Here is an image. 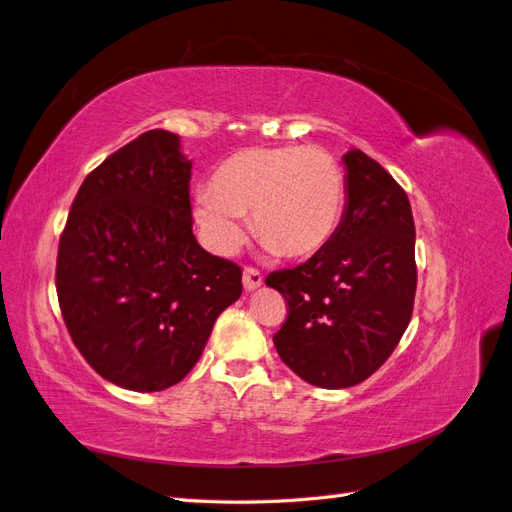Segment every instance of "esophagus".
I'll return each instance as SVG.
<instances>
[{
  "label": "esophagus",
  "instance_id": "esophagus-1",
  "mask_svg": "<svg viewBox=\"0 0 512 512\" xmlns=\"http://www.w3.org/2000/svg\"><path fill=\"white\" fill-rule=\"evenodd\" d=\"M260 286H262V275H260V271L247 267V269L243 271V288H245L247 292H252V290H256V288H260Z\"/></svg>",
  "mask_w": 512,
  "mask_h": 512
}]
</instances>
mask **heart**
Segmentation results:
<instances>
[{
    "mask_svg": "<svg viewBox=\"0 0 512 512\" xmlns=\"http://www.w3.org/2000/svg\"><path fill=\"white\" fill-rule=\"evenodd\" d=\"M346 179L320 147H250L224 160L209 190L194 198V220L213 252L230 256L245 239L252 213L267 250L290 258L320 252L335 235Z\"/></svg>",
    "mask_w": 512,
    "mask_h": 512,
    "instance_id": "1",
    "label": "heart"
}]
</instances>
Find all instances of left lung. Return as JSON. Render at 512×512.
I'll use <instances>...</instances> for the list:
<instances>
[{"label": "left lung", "mask_w": 512, "mask_h": 512, "mask_svg": "<svg viewBox=\"0 0 512 512\" xmlns=\"http://www.w3.org/2000/svg\"><path fill=\"white\" fill-rule=\"evenodd\" d=\"M346 205L331 241L267 286L288 301L273 344L301 380L348 389L389 359L416 290L414 220L406 192L361 149L344 153Z\"/></svg>", "instance_id": "1"}]
</instances>
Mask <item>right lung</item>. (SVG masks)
Segmentation results:
<instances>
[{
	"mask_svg": "<svg viewBox=\"0 0 512 512\" xmlns=\"http://www.w3.org/2000/svg\"><path fill=\"white\" fill-rule=\"evenodd\" d=\"M192 162L149 130L108 156L76 194L57 254V297L74 346L136 393L190 374L213 324L241 297V269L192 232Z\"/></svg>",
	"mask_w": 512,
	"mask_h": 512,
	"instance_id": "1",
	"label": "right lung"
}]
</instances>
